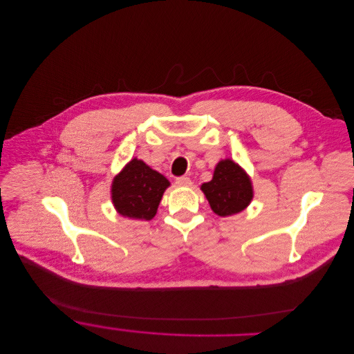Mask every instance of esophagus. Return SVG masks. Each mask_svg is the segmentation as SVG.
Here are the masks:
<instances>
[{"label": "esophagus", "mask_w": 354, "mask_h": 354, "mask_svg": "<svg viewBox=\"0 0 354 354\" xmlns=\"http://www.w3.org/2000/svg\"><path fill=\"white\" fill-rule=\"evenodd\" d=\"M176 184H177L178 187H191V185H192V181H191V178H188V177H178V178L176 180Z\"/></svg>", "instance_id": "esophagus-1"}]
</instances>
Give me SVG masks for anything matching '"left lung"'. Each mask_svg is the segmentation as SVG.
Wrapping results in <instances>:
<instances>
[{
  "instance_id": "obj_1",
  "label": "left lung",
  "mask_w": 354,
  "mask_h": 354,
  "mask_svg": "<svg viewBox=\"0 0 354 354\" xmlns=\"http://www.w3.org/2000/svg\"><path fill=\"white\" fill-rule=\"evenodd\" d=\"M212 210L219 216H232L244 210L252 196V183L248 174L232 159L221 160L209 183L201 185Z\"/></svg>"
}]
</instances>
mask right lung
I'll return each mask as SVG.
<instances>
[{
	"mask_svg": "<svg viewBox=\"0 0 354 354\" xmlns=\"http://www.w3.org/2000/svg\"><path fill=\"white\" fill-rule=\"evenodd\" d=\"M169 185L170 181L163 174L133 158L113 180L111 201L121 216L151 221Z\"/></svg>",
	"mask_w": 354,
	"mask_h": 354,
	"instance_id": "1",
	"label": "right lung"
}]
</instances>
